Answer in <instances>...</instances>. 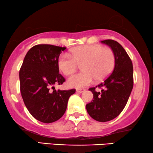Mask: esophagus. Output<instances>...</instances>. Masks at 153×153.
<instances>
[{
	"instance_id": "esophagus-1",
	"label": "esophagus",
	"mask_w": 153,
	"mask_h": 153,
	"mask_svg": "<svg viewBox=\"0 0 153 153\" xmlns=\"http://www.w3.org/2000/svg\"><path fill=\"white\" fill-rule=\"evenodd\" d=\"M85 91V89L83 88H79V89H76V93H82L83 92H84Z\"/></svg>"
}]
</instances>
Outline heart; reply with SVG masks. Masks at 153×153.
<instances>
[{
    "mask_svg": "<svg viewBox=\"0 0 153 153\" xmlns=\"http://www.w3.org/2000/svg\"><path fill=\"white\" fill-rule=\"evenodd\" d=\"M71 55L62 53L58 60V68L65 75L74 73L81 65V71L70 76L68 84L72 88H83L109 76L116 64L113 50L100 45H88L71 50Z\"/></svg>",
    "mask_w": 153,
    "mask_h": 153,
    "instance_id": "obj_1",
    "label": "heart"
}]
</instances>
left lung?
Instances as JSON below:
<instances>
[{"label": "left lung", "instance_id": "left-lung-1", "mask_svg": "<svg viewBox=\"0 0 153 153\" xmlns=\"http://www.w3.org/2000/svg\"><path fill=\"white\" fill-rule=\"evenodd\" d=\"M109 46L116 56L114 71L104 82L91 88L93 100L86 104L90 116L99 122H107L116 118L124 109L132 91L133 65L130 58L122 46L113 39L101 42ZM97 87L102 88L97 92Z\"/></svg>", "mask_w": 153, "mask_h": 153}]
</instances>
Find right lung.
Wrapping results in <instances>:
<instances>
[{"mask_svg":"<svg viewBox=\"0 0 153 153\" xmlns=\"http://www.w3.org/2000/svg\"><path fill=\"white\" fill-rule=\"evenodd\" d=\"M65 49L51 45H35L26 53L21 67L23 100L30 114L40 122L51 123L61 118L69 98L76 91H56L53 86L65 81L58 68V58Z\"/></svg>","mask_w":153,"mask_h":153,"instance_id":"obj_1","label":"right lung"}]
</instances>
